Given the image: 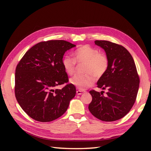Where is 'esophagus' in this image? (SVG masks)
Returning a JSON list of instances; mask_svg holds the SVG:
<instances>
[{
    "instance_id": "1",
    "label": "esophagus",
    "mask_w": 151,
    "mask_h": 151,
    "mask_svg": "<svg viewBox=\"0 0 151 151\" xmlns=\"http://www.w3.org/2000/svg\"><path fill=\"white\" fill-rule=\"evenodd\" d=\"M86 91H82V90H77L76 91V94L77 95H82V93H84Z\"/></svg>"
}]
</instances>
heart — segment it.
Returning <instances> with one entry per match:
<instances>
[{
  "instance_id": "obj_1",
  "label": "heart",
  "mask_w": 151,
  "mask_h": 151,
  "mask_svg": "<svg viewBox=\"0 0 151 151\" xmlns=\"http://www.w3.org/2000/svg\"><path fill=\"white\" fill-rule=\"evenodd\" d=\"M74 59L65 56L62 60V65L65 73L73 75L75 73L76 63L83 65L82 72L84 74L74 76L70 79V83L81 90H84L94 84L95 78H101L107 71L109 60L105 54L99 52L96 48L82 45L73 52Z\"/></svg>"
}]
</instances>
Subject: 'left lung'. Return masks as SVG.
Here are the masks:
<instances>
[{
  "mask_svg": "<svg viewBox=\"0 0 151 151\" xmlns=\"http://www.w3.org/2000/svg\"><path fill=\"white\" fill-rule=\"evenodd\" d=\"M95 43L105 50L109 60L107 71L97 82V88L108 92L104 96L103 91H89L92 101L89 110L101 121H117L129 113L136 101L139 75L132 55L123 46L104 40Z\"/></svg>",
  "mask_w": 151,
  "mask_h": 151,
  "instance_id": "left-lung-1",
  "label": "left lung"
}]
</instances>
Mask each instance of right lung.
<instances>
[{"label":"right lung","instance_id":"add662e5","mask_svg":"<svg viewBox=\"0 0 151 151\" xmlns=\"http://www.w3.org/2000/svg\"><path fill=\"white\" fill-rule=\"evenodd\" d=\"M76 45L64 40L41 41L31 47L15 69V95L33 119L50 122L65 113L76 95L62 65L64 54ZM66 83L61 90L57 85Z\"/></svg>","mask_w":151,"mask_h":151}]
</instances>
